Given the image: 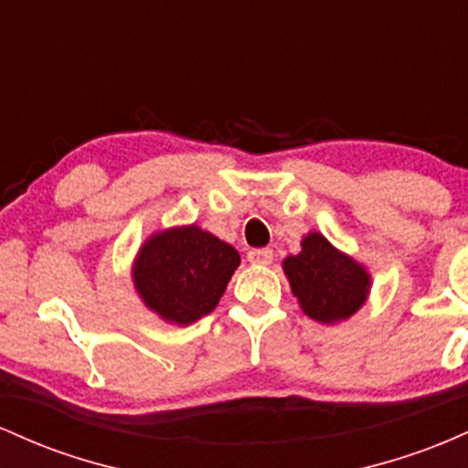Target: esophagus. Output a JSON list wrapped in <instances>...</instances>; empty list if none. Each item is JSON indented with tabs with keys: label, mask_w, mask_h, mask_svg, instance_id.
I'll list each match as a JSON object with an SVG mask.
<instances>
[{
	"label": "esophagus",
	"mask_w": 468,
	"mask_h": 468,
	"mask_svg": "<svg viewBox=\"0 0 468 468\" xmlns=\"http://www.w3.org/2000/svg\"><path fill=\"white\" fill-rule=\"evenodd\" d=\"M248 261L251 265H270L274 261V251L271 250H251L248 254Z\"/></svg>",
	"instance_id": "1"
}]
</instances>
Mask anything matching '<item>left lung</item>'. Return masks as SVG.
I'll use <instances>...</instances> for the list:
<instances>
[{
    "label": "left lung",
    "mask_w": 468,
    "mask_h": 468,
    "mask_svg": "<svg viewBox=\"0 0 468 468\" xmlns=\"http://www.w3.org/2000/svg\"><path fill=\"white\" fill-rule=\"evenodd\" d=\"M282 271L304 316L323 324L349 320L371 293L369 270L320 232L303 236L301 251L282 261Z\"/></svg>",
    "instance_id": "1"
}]
</instances>
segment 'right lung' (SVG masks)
<instances>
[{"instance_id":"obj_1","label":"right lung","mask_w":468,"mask_h":468,"mask_svg":"<svg viewBox=\"0 0 468 468\" xmlns=\"http://www.w3.org/2000/svg\"><path fill=\"white\" fill-rule=\"evenodd\" d=\"M239 265L232 245L192 223L150 234L130 276L152 314L186 327L214 312Z\"/></svg>"}]
</instances>
